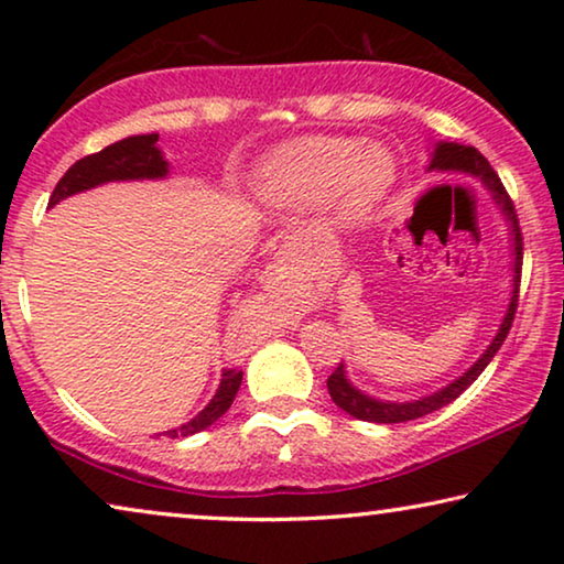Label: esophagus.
Returning <instances> with one entry per match:
<instances>
[{"mask_svg":"<svg viewBox=\"0 0 564 564\" xmlns=\"http://www.w3.org/2000/svg\"><path fill=\"white\" fill-rule=\"evenodd\" d=\"M282 272V269L280 267H276V264H272V267H267V272H264V282H267V288H274V284L276 282H280V274Z\"/></svg>","mask_w":564,"mask_h":564,"instance_id":"esophagus-1","label":"esophagus"}]
</instances>
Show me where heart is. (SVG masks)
Instances as JSON below:
<instances>
[{
	"label": "heart",
	"instance_id": "heart-1",
	"mask_svg": "<svg viewBox=\"0 0 564 564\" xmlns=\"http://www.w3.org/2000/svg\"><path fill=\"white\" fill-rule=\"evenodd\" d=\"M395 182V161L382 145L357 138H300L261 161L253 192L280 210H311L328 203L336 220L367 215Z\"/></svg>",
	"mask_w": 564,
	"mask_h": 564
}]
</instances>
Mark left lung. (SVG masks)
<instances>
[{
  "label": "left lung",
  "mask_w": 564,
  "mask_h": 564,
  "mask_svg": "<svg viewBox=\"0 0 564 564\" xmlns=\"http://www.w3.org/2000/svg\"><path fill=\"white\" fill-rule=\"evenodd\" d=\"M429 169H436V172H459V174H469L477 176L488 192L496 199V205L500 207V213L506 215L508 226H511V246H513V292H511V303H508V311L503 315V323H500L498 334L492 336V341L480 359L475 361L473 367L467 369L465 375L457 377V380L446 384L438 392H431V395L421 398V400H408V403H392V400H377L367 392H361L354 388L346 377L344 361L338 365L334 372L328 377V392L330 400L346 411L354 419L359 421H369V423H405V421H415L423 419V415L438 411V408L449 405L452 400H457L462 392H465L469 384H473L477 377L482 375V369L490 365V359L496 357L500 346H503L508 330H511L513 315H516V305H519V284H521V264H523V238H521V228H519V218H516V207L508 197V192L503 187V182L498 180V174L492 172V166L488 164V159L482 156L480 151L473 149V145H459V143H436L434 156H431Z\"/></svg>",
  "instance_id": "left-lung-1"
}]
</instances>
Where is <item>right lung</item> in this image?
Segmentation results:
<instances>
[{"mask_svg": "<svg viewBox=\"0 0 564 564\" xmlns=\"http://www.w3.org/2000/svg\"><path fill=\"white\" fill-rule=\"evenodd\" d=\"M156 141H159L156 133L130 135V138H122L118 143L107 145L102 151L91 153V156L79 159L58 180L56 189H53V195L48 199V207L58 205L61 199L79 195L84 189L99 187V184H107V182L164 180L169 174V161L164 159V153L159 151ZM241 380H243L241 369H223L218 392H215L210 403H207L195 419L182 423L180 429L164 431V436L169 438L192 436L197 434V431H205L207 426H213V423L228 411L230 403H234L236 392L241 388Z\"/></svg>", "mask_w": 564, "mask_h": 564, "instance_id": "right-lung-1", "label": "right lung"}]
</instances>
